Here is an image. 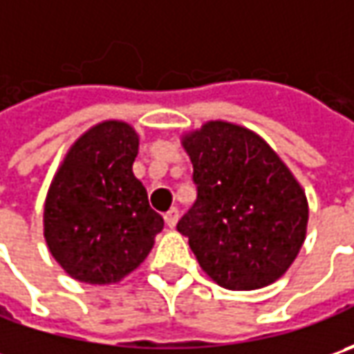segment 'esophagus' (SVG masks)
Here are the masks:
<instances>
[{
	"mask_svg": "<svg viewBox=\"0 0 354 354\" xmlns=\"http://www.w3.org/2000/svg\"><path fill=\"white\" fill-rule=\"evenodd\" d=\"M177 221H179V211L175 207H171L169 211L165 212V225L169 226V228H175Z\"/></svg>",
	"mask_w": 354,
	"mask_h": 354,
	"instance_id": "esophagus-1",
	"label": "esophagus"
}]
</instances>
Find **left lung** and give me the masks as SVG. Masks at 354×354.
<instances>
[{"label": "left lung", "mask_w": 354, "mask_h": 354, "mask_svg": "<svg viewBox=\"0 0 354 354\" xmlns=\"http://www.w3.org/2000/svg\"><path fill=\"white\" fill-rule=\"evenodd\" d=\"M197 201L177 223L201 268L226 290H258L292 266L306 240L307 198L250 129L209 122L185 136Z\"/></svg>", "instance_id": "8db88e82"}]
</instances>
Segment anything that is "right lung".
I'll list each match as a JSON object with an SVG mask.
<instances>
[{
    "label": "right lung",
    "mask_w": 354,
    "mask_h": 354,
    "mask_svg": "<svg viewBox=\"0 0 354 354\" xmlns=\"http://www.w3.org/2000/svg\"><path fill=\"white\" fill-rule=\"evenodd\" d=\"M138 133L102 122L71 147L45 201V240L71 278L114 283L147 258L163 228L133 175Z\"/></svg>",
    "instance_id": "obj_1"
}]
</instances>
